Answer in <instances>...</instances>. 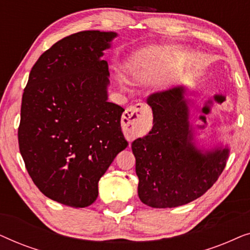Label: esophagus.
I'll list each match as a JSON object with an SVG mask.
<instances>
[{
  "instance_id": "34e87169",
  "label": "esophagus",
  "mask_w": 250,
  "mask_h": 250,
  "mask_svg": "<svg viewBox=\"0 0 250 250\" xmlns=\"http://www.w3.org/2000/svg\"><path fill=\"white\" fill-rule=\"evenodd\" d=\"M151 109L143 104H138L126 109L122 118L124 127L132 134H138L141 129L151 124Z\"/></svg>"
}]
</instances>
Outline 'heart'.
<instances>
[{
    "label": "heart",
    "instance_id": "b5f03b06",
    "mask_svg": "<svg viewBox=\"0 0 250 250\" xmlns=\"http://www.w3.org/2000/svg\"><path fill=\"white\" fill-rule=\"evenodd\" d=\"M173 50L174 47L164 46V47H159V49L146 51V52L139 54V56L133 60L131 69L133 71H141L143 69H146V67H149L150 64H151L152 61L155 60V58L162 56V54H167L172 52Z\"/></svg>",
    "mask_w": 250,
    "mask_h": 250
}]
</instances>
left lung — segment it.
I'll list each match as a JSON object with an SVG mask.
<instances>
[{
  "mask_svg": "<svg viewBox=\"0 0 250 250\" xmlns=\"http://www.w3.org/2000/svg\"><path fill=\"white\" fill-rule=\"evenodd\" d=\"M184 94V86H176L149 95L153 126L148 135L132 143L139 198L152 208L182 206L201 197L229 158L228 146L197 148Z\"/></svg>",
  "mask_w": 250,
  "mask_h": 250,
  "instance_id": "left-lung-1",
  "label": "left lung"
}]
</instances>
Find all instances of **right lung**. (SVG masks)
<instances>
[{
	"label": "right lung",
	"instance_id": "add662e5",
	"mask_svg": "<svg viewBox=\"0 0 250 250\" xmlns=\"http://www.w3.org/2000/svg\"><path fill=\"white\" fill-rule=\"evenodd\" d=\"M117 34L84 30L58 41L39 58L22 94L19 149L33 182L50 199L83 208L128 146L124 111L108 102L104 51Z\"/></svg>",
	"mask_w": 250,
	"mask_h": 250
}]
</instances>
